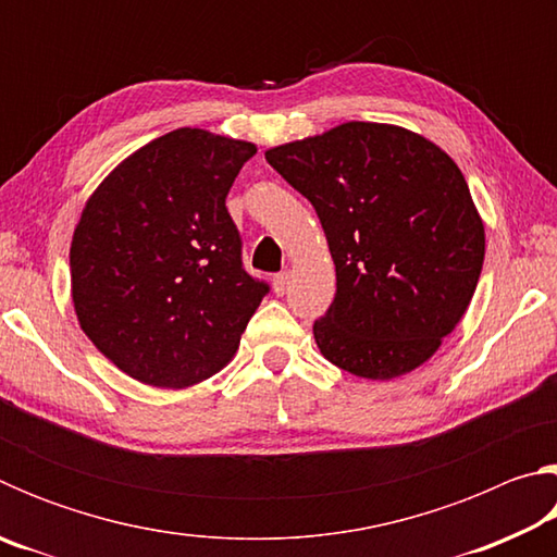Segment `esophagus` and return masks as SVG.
Here are the masks:
<instances>
[{
	"label": "esophagus",
	"mask_w": 557,
	"mask_h": 557,
	"mask_svg": "<svg viewBox=\"0 0 557 557\" xmlns=\"http://www.w3.org/2000/svg\"><path fill=\"white\" fill-rule=\"evenodd\" d=\"M289 287V272H277L275 277H272V289H275V295L282 297Z\"/></svg>",
	"instance_id": "34e87169"
}]
</instances>
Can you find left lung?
Returning a JSON list of instances; mask_svg holds the SVG:
<instances>
[{"label": "left lung", "instance_id": "8db88e82", "mask_svg": "<svg viewBox=\"0 0 557 557\" xmlns=\"http://www.w3.org/2000/svg\"><path fill=\"white\" fill-rule=\"evenodd\" d=\"M314 206L336 295L314 322L319 351L361 379H395L459 324L484 265V225L457 164L425 137L346 122L268 149Z\"/></svg>", "mask_w": 557, "mask_h": 557}]
</instances>
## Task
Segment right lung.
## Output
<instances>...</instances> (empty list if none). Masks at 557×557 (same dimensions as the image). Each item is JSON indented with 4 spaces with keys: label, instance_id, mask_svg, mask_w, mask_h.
I'll use <instances>...</instances> for the list:
<instances>
[{
    "label": "right lung",
    "instance_id": "obj_1",
    "mask_svg": "<svg viewBox=\"0 0 557 557\" xmlns=\"http://www.w3.org/2000/svg\"><path fill=\"white\" fill-rule=\"evenodd\" d=\"M256 145L182 127L125 159L71 243L81 329L120 371L157 388L211 379L270 292L243 265L225 196Z\"/></svg>",
    "mask_w": 557,
    "mask_h": 557
}]
</instances>
